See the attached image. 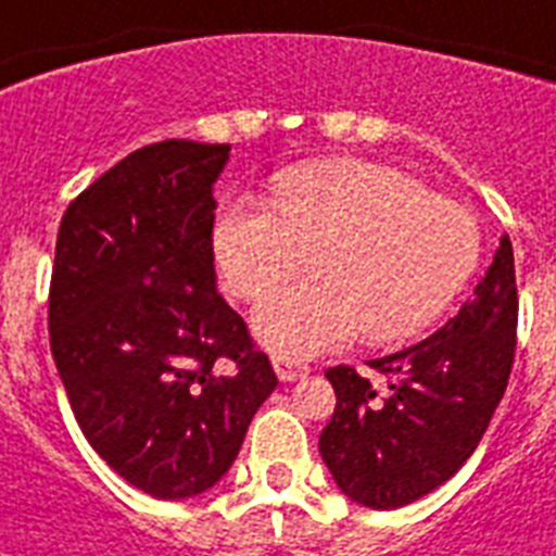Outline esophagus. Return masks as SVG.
I'll return each mask as SVG.
<instances>
[{
  "instance_id": "esophagus-1",
  "label": "esophagus",
  "mask_w": 556,
  "mask_h": 556,
  "mask_svg": "<svg viewBox=\"0 0 556 556\" xmlns=\"http://www.w3.org/2000/svg\"><path fill=\"white\" fill-rule=\"evenodd\" d=\"M274 370H277L279 381H300L311 372V367L293 356H274Z\"/></svg>"
}]
</instances>
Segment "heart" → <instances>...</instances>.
Segmentation results:
<instances>
[{
	"label": "heart",
	"mask_w": 556,
	"mask_h": 556,
	"mask_svg": "<svg viewBox=\"0 0 556 556\" xmlns=\"http://www.w3.org/2000/svg\"><path fill=\"white\" fill-rule=\"evenodd\" d=\"M316 274L256 311V333L288 356L367 342H401L455 302L480 263V226L458 200L432 194L387 163L330 157L277 180V208L228 200L214 223V256L228 291L263 300L307 265Z\"/></svg>",
	"instance_id": "heart-1"
}]
</instances>
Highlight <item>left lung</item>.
I'll list each match as a JSON object with an SVG mask.
<instances>
[{
	"instance_id": "1",
	"label": "left lung",
	"mask_w": 556,
	"mask_h": 556,
	"mask_svg": "<svg viewBox=\"0 0 556 556\" xmlns=\"http://www.w3.org/2000/svg\"><path fill=\"white\" fill-rule=\"evenodd\" d=\"M515 344V254L503 237L458 316L413 348L372 358L390 393H376L356 367H328L336 409L319 452L339 489L365 506L399 508L446 483L506 393Z\"/></svg>"
}]
</instances>
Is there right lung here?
<instances>
[{
    "label": "right lung",
    "instance_id": "right-lung-1",
    "mask_svg": "<svg viewBox=\"0 0 556 556\" xmlns=\"http://www.w3.org/2000/svg\"><path fill=\"white\" fill-rule=\"evenodd\" d=\"M228 143L135 149L67 206L48 328L84 438L135 489L180 501L235 464L277 387L214 286L212 184Z\"/></svg>",
    "mask_w": 556,
    "mask_h": 556
}]
</instances>
